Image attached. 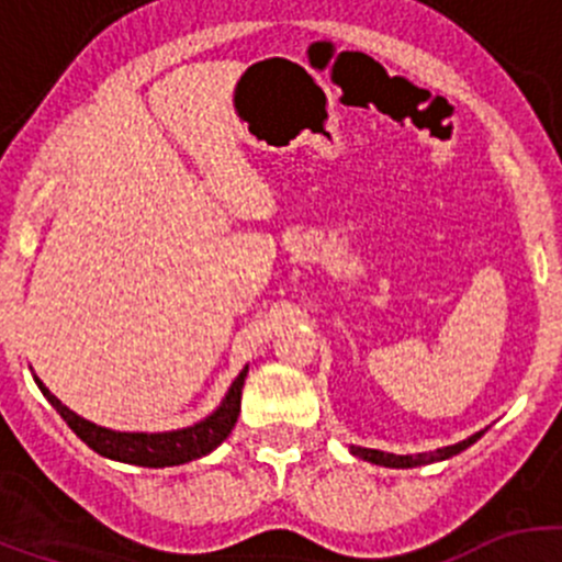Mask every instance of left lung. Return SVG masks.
<instances>
[{"instance_id":"obj_1","label":"left lung","mask_w":562,"mask_h":562,"mask_svg":"<svg viewBox=\"0 0 562 562\" xmlns=\"http://www.w3.org/2000/svg\"><path fill=\"white\" fill-rule=\"evenodd\" d=\"M484 432H475L470 435L468 440H462V443L457 446H446V449H438V451H429V454H416V457H396V454H386V451H375V449H359V446H350V451H353L356 457L367 459V462H375V464H383V468H416V464H429V462H440V459H449L459 454V451H464L468 446H473L475 440L481 438Z\"/></svg>"}]
</instances>
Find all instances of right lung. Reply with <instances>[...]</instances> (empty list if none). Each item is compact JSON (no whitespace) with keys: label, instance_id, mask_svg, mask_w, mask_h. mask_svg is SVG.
I'll use <instances>...</instances> for the list:
<instances>
[{"label":"right lung","instance_id":"right-lung-1","mask_svg":"<svg viewBox=\"0 0 562 562\" xmlns=\"http://www.w3.org/2000/svg\"><path fill=\"white\" fill-rule=\"evenodd\" d=\"M247 367L239 372V378L231 386L228 396L223 400V405L212 413L209 418H203L201 424L187 429H176V432H113V429L98 427V424L87 422V418L76 416L72 411H67L43 383L37 381L40 391L45 394V400L56 407L61 418L67 422V427L89 446L98 454L119 459V462L127 464H140V468H168V464H181L198 459L209 451L217 449L225 438L231 435V429L236 427V418L241 411V386H245Z\"/></svg>","mask_w":562,"mask_h":562}]
</instances>
